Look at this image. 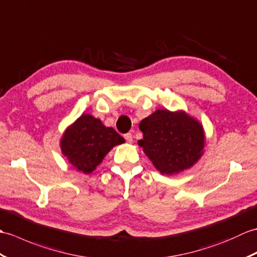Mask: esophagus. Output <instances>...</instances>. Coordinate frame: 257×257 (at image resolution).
I'll return each mask as SVG.
<instances>
[{
  "label": "esophagus",
  "mask_w": 257,
  "mask_h": 257,
  "mask_svg": "<svg viewBox=\"0 0 257 257\" xmlns=\"http://www.w3.org/2000/svg\"><path fill=\"white\" fill-rule=\"evenodd\" d=\"M124 139L126 140L127 143H132V142H133V136H132V134H131V133L125 134L124 135Z\"/></svg>",
  "instance_id": "1"
}]
</instances>
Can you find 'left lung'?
Listing matches in <instances>:
<instances>
[{"mask_svg": "<svg viewBox=\"0 0 257 257\" xmlns=\"http://www.w3.org/2000/svg\"><path fill=\"white\" fill-rule=\"evenodd\" d=\"M143 148L159 173L173 176L191 168L203 155L206 134L202 124L184 110L158 109L142 119Z\"/></svg>", "mask_w": 257, "mask_h": 257, "instance_id": "obj_1", "label": "left lung"}]
</instances>
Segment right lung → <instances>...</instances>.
Returning <instances> with one entry per match:
<instances>
[{
	"instance_id": "obj_1",
	"label": "right lung",
	"mask_w": 257,
	"mask_h": 257,
	"mask_svg": "<svg viewBox=\"0 0 257 257\" xmlns=\"http://www.w3.org/2000/svg\"><path fill=\"white\" fill-rule=\"evenodd\" d=\"M125 140L100 118L83 113L68 126L60 139L61 153L71 166L85 175L91 174L114 146Z\"/></svg>"
}]
</instances>
